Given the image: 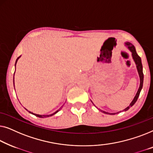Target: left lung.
Returning <instances> with one entry per match:
<instances>
[{"mask_svg":"<svg viewBox=\"0 0 153 153\" xmlns=\"http://www.w3.org/2000/svg\"><path fill=\"white\" fill-rule=\"evenodd\" d=\"M126 45L128 46V48L130 49V51L132 52V57L133 59H134L135 63H136V65H137V71H138V73H139V77H140V86H139V88L138 89V91H137V93L136 94V96H135V97L133 99V100L132 101V102L130 103V105H129V106L127 107L124 109L123 111H127L131 107L133 106V105H134V103L137 102V99H138L139 96V94H140V92H141V90L142 89V87H143V66H142V64H141V57H139L138 55V54L137 53V51L135 50V48L134 46V45H132L131 43H129V42H127L126 43ZM102 111V110H100ZM103 113L105 114H109L108 112H106V111H102ZM119 113V112H118Z\"/></svg>","mask_w":153,"mask_h":153,"instance_id":"left-lung-1","label":"left lung"}]
</instances>
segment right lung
Segmentation results:
<instances>
[{
	"mask_svg": "<svg viewBox=\"0 0 153 153\" xmlns=\"http://www.w3.org/2000/svg\"><path fill=\"white\" fill-rule=\"evenodd\" d=\"M20 57H21V56H19V57L17 58V59H16V63H15V66H16V62H17V60H18V59H19V58ZM62 107H61V108H60V109H59V110H60V109H62ZM59 110H58V111H59ZM58 111H56L55 113H57ZM29 112H30V113H31L30 111H29ZM55 113L53 114H55ZM32 114H34V115H35L36 117H40V118H45V117H49V115H39V114H33V113H32ZM53 114H52V115H53ZM52 115H50V116H52Z\"/></svg>",
	"mask_w": 153,
	"mask_h": 153,
	"instance_id": "obj_1",
	"label": "right lung"
}]
</instances>
